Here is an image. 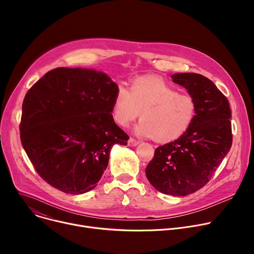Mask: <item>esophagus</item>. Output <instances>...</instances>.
I'll use <instances>...</instances> for the list:
<instances>
[{"mask_svg":"<svg viewBox=\"0 0 254 254\" xmlns=\"http://www.w3.org/2000/svg\"><path fill=\"white\" fill-rule=\"evenodd\" d=\"M127 144H128V147H135V146H137V144H138V140H136V139L130 137V138L127 140Z\"/></svg>","mask_w":254,"mask_h":254,"instance_id":"34e87169","label":"esophagus"}]
</instances>
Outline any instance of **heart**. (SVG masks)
Here are the masks:
<instances>
[{"mask_svg": "<svg viewBox=\"0 0 254 254\" xmlns=\"http://www.w3.org/2000/svg\"><path fill=\"white\" fill-rule=\"evenodd\" d=\"M134 132L142 137L169 142L182 136L196 116V101L156 76L134 79L129 88L119 87L112 106L114 122L127 127L140 116Z\"/></svg>", "mask_w": 254, "mask_h": 254, "instance_id": "obj_1", "label": "heart"}]
</instances>
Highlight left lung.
Returning a JSON list of instances; mask_svg holds the SVG:
<instances>
[{"label":"left lung","instance_id":"1","mask_svg":"<svg viewBox=\"0 0 254 254\" xmlns=\"http://www.w3.org/2000/svg\"><path fill=\"white\" fill-rule=\"evenodd\" d=\"M171 77L194 97L196 116L182 136L156 149L146 175L159 192L187 196L209 182L230 151L231 110L225 95L207 77L198 73Z\"/></svg>","mask_w":254,"mask_h":254}]
</instances>
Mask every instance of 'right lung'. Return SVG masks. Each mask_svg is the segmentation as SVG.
<instances>
[{"label":"right lung","mask_w":254,"mask_h":254,"mask_svg":"<svg viewBox=\"0 0 254 254\" xmlns=\"http://www.w3.org/2000/svg\"><path fill=\"white\" fill-rule=\"evenodd\" d=\"M119 89L102 71L53 69L36 82L22 105L20 137L36 172L72 195L96 187L114 144L129 136L112 118Z\"/></svg>","instance_id":"add662e5"}]
</instances>
